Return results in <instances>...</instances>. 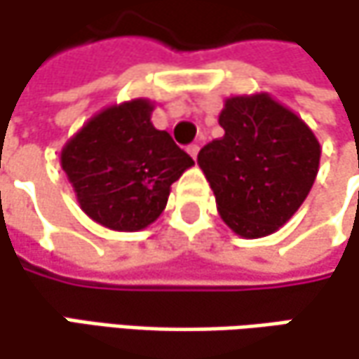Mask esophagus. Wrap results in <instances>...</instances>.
<instances>
[{
	"label": "esophagus",
	"instance_id": "34e87169",
	"mask_svg": "<svg viewBox=\"0 0 359 359\" xmlns=\"http://www.w3.org/2000/svg\"><path fill=\"white\" fill-rule=\"evenodd\" d=\"M187 151L191 154V158H193V160H197V154H199V146H197V144H191V146L187 147Z\"/></svg>",
	"mask_w": 359,
	"mask_h": 359
}]
</instances>
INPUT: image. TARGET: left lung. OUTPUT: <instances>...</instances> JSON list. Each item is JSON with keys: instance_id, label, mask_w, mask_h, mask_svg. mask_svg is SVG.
<instances>
[{"instance_id": "left-lung-1", "label": "left lung", "mask_w": 359, "mask_h": 359, "mask_svg": "<svg viewBox=\"0 0 359 359\" xmlns=\"http://www.w3.org/2000/svg\"><path fill=\"white\" fill-rule=\"evenodd\" d=\"M219 125L224 137L197 156L217 212L243 238L269 236L310 193L320 160L318 140L298 114L265 92L228 98Z\"/></svg>"}]
</instances>
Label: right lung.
Listing matches in <instances>:
<instances>
[{
    "label": "right lung",
    "instance_id": "add662e5",
    "mask_svg": "<svg viewBox=\"0 0 359 359\" xmlns=\"http://www.w3.org/2000/svg\"><path fill=\"white\" fill-rule=\"evenodd\" d=\"M154 104L135 98L94 114L61 149V168L88 217L116 232H137L164 212L170 184L193 158L158 131Z\"/></svg>",
    "mask_w": 359,
    "mask_h": 359
}]
</instances>
